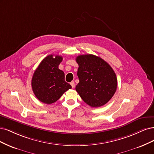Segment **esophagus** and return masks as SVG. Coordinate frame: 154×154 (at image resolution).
<instances>
[{"instance_id": "1", "label": "esophagus", "mask_w": 154, "mask_h": 154, "mask_svg": "<svg viewBox=\"0 0 154 154\" xmlns=\"http://www.w3.org/2000/svg\"><path fill=\"white\" fill-rule=\"evenodd\" d=\"M70 85L72 86V88H74V87H75V82H74L73 81H72V82H70Z\"/></svg>"}]
</instances>
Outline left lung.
<instances>
[{
  "mask_svg": "<svg viewBox=\"0 0 154 154\" xmlns=\"http://www.w3.org/2000/svg\"><path fill=\"white\" fill-rule=\"evenodd\" d=\"M79 82L77 92L88 105L98 107L105 105L115 93L117 78L111 66L100 57L92 54L76 57Z\"/></svg>",
  "mask_w": 154,
  "mask_h": 154,
  "instance_id": "left-lung-1",
  "label": "left lung"
}]
</instances>
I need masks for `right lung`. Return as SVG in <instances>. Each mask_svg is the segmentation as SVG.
I'll use <instances>...</instances> for the list:
<instances>
[{
	"mask_svg": "<svg viewBox=\"0 0 154 154\" xmlns=\"http://www.w3.org/2000/svg\"><path fill=\"white\" fill-rule=\"evenodd\" d=\"M63 57L48 55L45 57L34 72L32 78V91L38 100L47 104L56 102L63 93L71 89L64 81V73L59 69Z\"/></svg>",
	"mask_w": 154,
	"mask_h": 154,
	"instance_id": "1",
	"label": "right lung"
}]
</instances>
